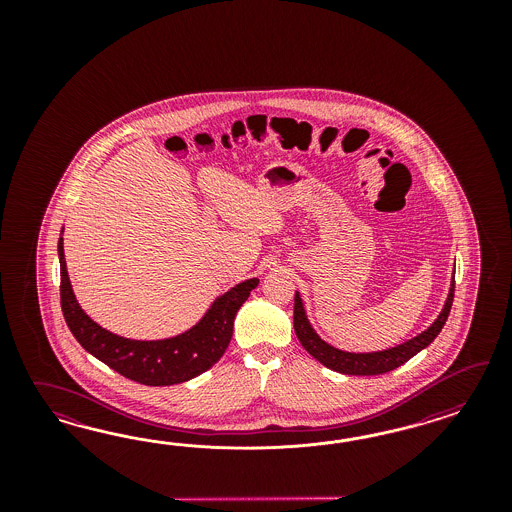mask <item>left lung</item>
<instances>
[{
  "label": "left lung",
  "instance_id": "obj_1",
  "mask_svg": "<svg viewBox=\"0 0 512 512\" xmlns=\"http://www.w3.org/2000/svg\"><path fill=\"white\" fill-rule=\"evenodd\" d=\"M452 300H454V278L450 283L445 308L435 319L434 325L430 326L428 330H424L417 338L405 341L402 345L392 347L387 351H379V353H345V351H340V349L328 345L326 341L321 340L315 334V330L311 328L310 321L306 317L300 295L296 293L295 315H293L296 338L300 340L302 347L310 353L311 357L317 358L323 366L334 370V372L345 373V375H379V373L392 372L398 366L405 364L409 358L415 357L419 351L428 347L437 338V334L447 323V317H449L450 308H452Z\"/></svg>",
  "mask_w": 512,
  "mask_h": 512
}]
</instances>
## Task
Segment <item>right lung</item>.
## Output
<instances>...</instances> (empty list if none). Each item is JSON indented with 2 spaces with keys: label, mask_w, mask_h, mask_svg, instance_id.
<instances>
[{
  "label": "right lung",
  "mask_w": 512,
  "mask_h": 512,
  "mask_svg": "<svg viewBox=\"0 0 512 512\" xmlns=\"http://www.w3.org/2000/svg\"><path fill=\"white\" fill-rule=\"evenodd\" d=\"M60 253V300L63 317L78 343L105 362L114 372L148 387H167L184 383L210 370L223 357L233 338L234 317L259 279H246L231 291L219 296L212 308L193 328L184 334L159 341L127 340L116 336L80 310L73 295L67 268L63 261V238L58 242Z\"/></svg>",
  "instance_id": "right-lung-1"
}]
</instances>
